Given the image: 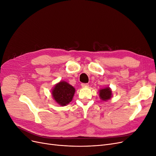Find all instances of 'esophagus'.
<instances>
[{
	"instance_id": "obj_1",
	"label": "esophagus",
	"mask_w": 156,
	"mask_h": 156,
	"mask_svg": "<svg viewBox=\"0 0 156 156\" xmlns=\"http://www.w3.org/2000/svg\"><path fill=\"white\" fill-rule=\"evenodd\" d=\"M81 85H82V87H87V86H88V83H82L81 84Z\"/></svg>"
}]
</instances>
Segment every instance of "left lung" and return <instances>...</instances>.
I'll return each mask as SVG.
<instances>
[{"label":"left lung","mask_w":156,"mask_h":156,"mask_svg":"<svg viewBox=\"0 0 156 156\" xmlns=\"http://www.w3.org/2000/svg\"><path fill=\"white\" fill-rule=\"evenodd\" d=\"M100 98L103 100V101H106L109 100L111 98L112 96V91L111 89L109 87H107L105 89H101L100 90Z\"/></svg>","instance_id":"obj_1"}]
</instances>
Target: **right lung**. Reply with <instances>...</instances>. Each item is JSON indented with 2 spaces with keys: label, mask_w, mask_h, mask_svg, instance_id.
Segmentation results:
<instances>
[{
  "label": "right lung",
  "mask_w": 156,
  "mask_h": 156,
  "mask_svg": "<svg viewBox=\"0 0 156 156\" xmlns=\"http://www.w3.org/2000/svg\"><path fill=\"white\" fill-rule=\"evenodd\" d=\"M75 89L72 85L66 82H60L56 84L52 94L55 101L62 106H65L72 101Z\"/></svg>",
  "instance_id": "1"
}]
</instances>
